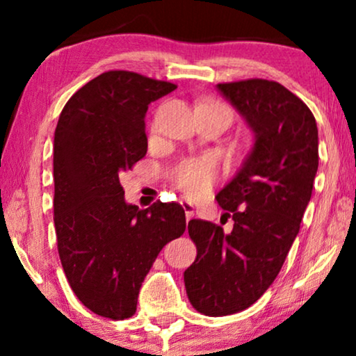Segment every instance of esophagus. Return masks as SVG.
<instances>
[{"mask_svg":"<svg viewBox=\"0 0 356 356\" xmlns=\"http://www.w3.org/2000/svg\"><path fill=\"white\" fill-rule=\"evenodd\" d=\"M181 206L184 209V213H186V220H191V218L194 217V206L188 201H183Z\"/></svg>","mask_w":356,"mask_h":356,"instance_id":"1","label":"esophagus"}]
</instances>
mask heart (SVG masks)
<instances>
[{
	"label": "heart",
	"mask_w": 356,
	"mask_h": 356,
	"mask_svg": "<svg viewBox=\"0 0 356 356\" xmlns=\"http://www.w3.org/2000/svg\"><path fill=\"white\" fill-rule=\"evenodd\" d=\"M217 177L218 165L216 159L197 157L184 160L183 163H179V167L173 175V183L186 197L201 199L211 193Z\"/></svg>",
	"instance_id": "1"
}]
</instances>
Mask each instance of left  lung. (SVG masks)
<instances>
[{
  "instance_id": "8db88e82",
  "label": "left lung",
  "mask_w": 356,
  "mask_h": 356,
  "mask_svg": "<svg viewBox=\"0 0 356 356\" xmlns=\"http://www.w3.org/2000/svg\"><path fill=\"white\" fill-rule=\"evenodd\" d=\"M217 87L250 124L254 145L216 197L232 232L197 218L188 225L197 256L184 270V286L193 308L213 318L250 308L279 275L319 163L314 115L289 89L267 79Z\"/></svg>"
}]
</instances>
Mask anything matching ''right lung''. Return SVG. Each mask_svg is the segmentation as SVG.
<instances>
[{
    "label": "right lung",
    "instance_id": "obj_1",
    "mask_svg": "<svg viewBox=\"0 0 356 356\" xmlns=\"http://www.w3.org/2000/svg\"><path fill=\"white\" fill-rule=\"evenodd\" d=\"M177 89L131 71H106L67 100L53 140L55 230L63 270L92 313H136L155 257L186 230L178 202L126 204L121 175L147 154L150 102Z\"/></svg>",
    "mask_w": 356,
    "mask_h": 356
}]
</instances>
